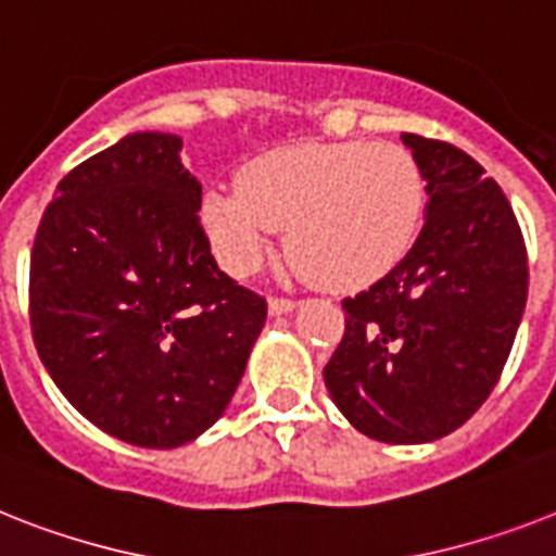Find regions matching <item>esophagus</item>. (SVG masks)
Returning a JSON list of instances; mask_svg holds the SVG:
<instances>
[{"instance_id": "obj_1", "label": "esophagus", "mask_w": 556, "mask_h": 556, "mask_svg": "<svg viewBox=\"0 0 556 556\" xmlns=\"http://www.w3.org/2000/svg\"><path fill=\"white\" fill-rule=\"evenodd\" d=\"M293 308H296V302L288 300V296H274V300H268L270 317H279V314H291Z\"/></svg>"}]
</instances>
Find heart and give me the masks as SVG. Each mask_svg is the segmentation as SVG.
I'll use <instances>...</instances> for the list:
<instances>
[{
	"mask_svg": "<svg viewBox=\"0 0 556 556\" xmlns=\"http://www.w3.org/2000/svg\"><path fill=\"white\" fill-rule=\"evenodd\" d=\"M426 207L417 160L394 142H302L256 156L239 188L211 191L202 223L237 277L260 268L279 228L317 286H371L408 254Z\"/></svg>",
	"mask_w": 556,
	"mask_h": 556,
	"instance_id": "b5f03b06",
	"label": "heart"
}]
</instances>
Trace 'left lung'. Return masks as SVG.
I'll list each match as a JSON object with an SVG mask.
<instances>
[{"mask_svg": "<svg viewBox=\"0 0 556 556\" xmlns=\"http://www.w3.org/2000/svg\"><path fill=\"white\" fill-rule=\"evenodd\" d=\"M426 179V225L405 260L342 300L345 333L325 365L356 431L414 445L457 431L497 386L528 296L511 205L466 151L403 134Z\"/></svg>", "mask_w": 556, "mask_h": 556, "instance_id": "obj_1", "label": "left lung"}]
</instances>
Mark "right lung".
I'll use <instances>...</instances> for the list:
<instances>
[{"mask_svg":"<svg viewBox=\"0 0 556 556\" xmlns=\"http://www.w3.org/2000/svg\"><path fill=\"white\" fill-rule=\"evenodd\" d=\"M182 139L139 130L76 165L30 254V328L85 419L176 448L223 417L268 305L216 268Z\"/></svg>","mask_w":556,"mask_h":556,"instance_id":"obj_1","label":"right lung"}]
</instances>
